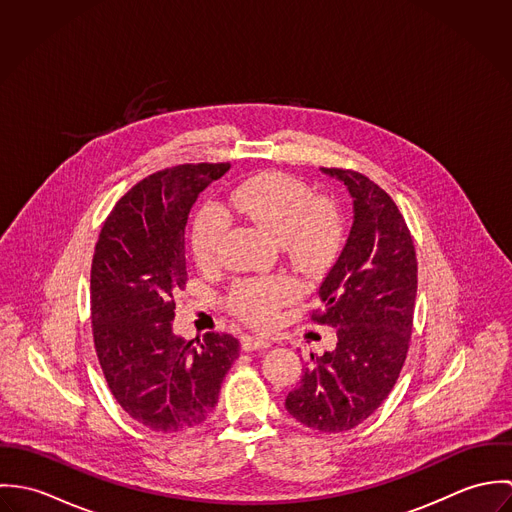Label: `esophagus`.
<instances>
[{
    "label": "esophagus",
    "instance_id": "34e87169",
    "mask_svg": "<svg viewBox=\"0 0 512 512\" xmlns=\"http://www.w3.org/2000/svg\"><path fill=\"white\" fill-rule=\"evenodd\" d=\"M270 341L258 335H244L242 337V349L244 351H258V349H268Z\"/></svg>",
    "mask_w": 512,
    "mask_h": 512
}]
</instances>
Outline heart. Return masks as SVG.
I'll use <instances>...</instances> for the list:
<instances>
[{
	"instance_id": "b5f03b06",
	"label": "heart",
	"mask_w": 512,
	"mask_h": 512,
	"mask_svg": "<svg viewBox=\"0 0 512 512\" xmlns=\"http://www.w3.org/2000/svg\"><path fill=\"white\" fill-rule=\"evenodd\" d=\"M228 217H242L282 242L293 264L325 266L341 244V220L305 183L286 173H264L236 187L224 207L205 205L193 222L191 248L201 266H215L228 230ZM299 295L284 276L240 280L228 293V307L254 325H268Z\"/></svg>"
}]
</instances>
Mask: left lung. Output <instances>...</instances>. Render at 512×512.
Returning a JSON list of instances; mask_svg holds the SVG:
<instances>
[{"label":"left lung","instance_id":"8db88e82","mask_svg":"<svg viewBox=\"0 0 512 512\" xmlns=\"http://www.w3.org/2000/svg\"><path fill=\"white\" fill-rule=\"evenodd\" d=\"M345 183L355 219L319 288L311 319L337 327V347L301 374L286 408L319 432H347L388 398L406 361L418 292L412 234L390 195L363 173L321 167Z\"/></svg>","mask_w":512,"mask_h":512}]
</instances>
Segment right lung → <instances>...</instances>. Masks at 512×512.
Masks as SVG:
<instances>
[{
    "mask_svg": "<svg viewBox=\"0 0 512 512\" xmlns=\"http://www.w3.org/2000/svg\"><path fill=\"white\" fill-rule=\"evenodd\" d=\"M230 163H185L134 185L104 222L90 270L94 349L118 404L153 432L207 420L238 359V339L173 333L175 293L187 284L185 226L201 191Z\"/></svg>",
    "mask_w": 512,
    "mask_h": 512,
    "instance_id": "1",
    "label": "right lung"
}]
</instances>
